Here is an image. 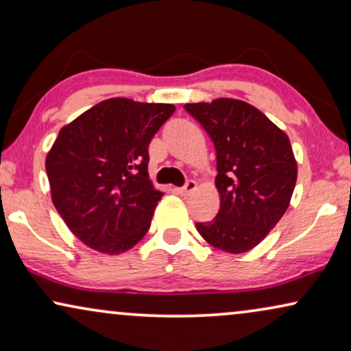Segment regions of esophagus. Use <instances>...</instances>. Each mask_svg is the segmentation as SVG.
Returning a JSON list of instances; mask_svg holds the SVG:
<instances>
[{
	"label": "esophagus",
	"instance_id": "obj_1",
	"mask_svg": "<svg viewBox=\"0 0 351 351\" xmlns=\"http://www.w3.org/2000/svg\"><path fill=\"white\" fill-rule=\"evenodd\" d=\"M196 186H198V185H196L195 180H189L184 186H180L179 193H180V196H189L196 190Z\"/></svg>",
	"mask_w": 351,
	"mask_h": 351
}]
</instances>
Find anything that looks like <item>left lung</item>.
Returning <instances> with one entry per match:
<instances>
[{
	"mask_svg": "<svg viewBox=\"0 0 351 351\" xmlns=\"http://www.w3.org/2000/svg\"><path fill=\"white\" fill-rule=\"evenodd\" d=\"M185 110L213 138L217 155L219 213L196 228L220 251H251L289 208L297 180L289 137L261 110L238 99L185 104Z\"/></svg>",
	"mask_w": 351,
	"mask_h": 351,
	"instance_id": "1",
	"label": "left lung"
}]
</instances>
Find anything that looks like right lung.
I'll return each instance as SVG.
<instances>
[{"label":"right lung","mask_w":351,"mask_h":351,"mask_svg":"<svg viewBox=\"0 0 351 351\" xmlns=\"http://www.w3.org/2000/svg\"><path fill=\"white\" fill-rule=\"evenodd\" d=\"M174 110L113 97L59 131L46 156L51 198L88 247L117 256L145 237L165 195L148 177V145Z\"/></svg>","instance_id":"1"}]
</instances>
